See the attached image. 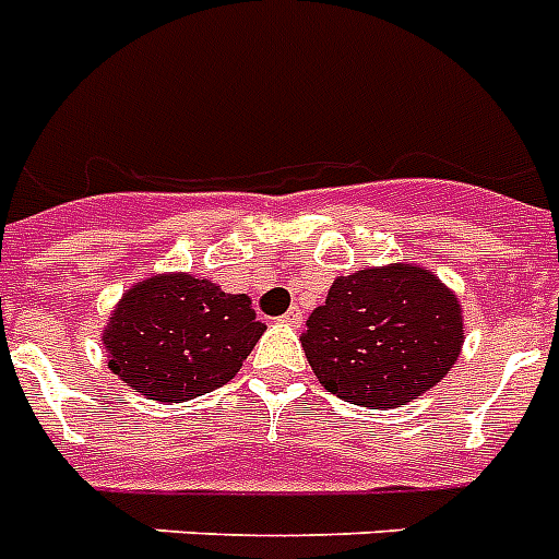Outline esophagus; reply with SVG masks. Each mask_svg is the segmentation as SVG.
<instances>
[{
    "label": "esophagus",
    "mask_w": 559,
    "mask_h": 559,
    "mask_svg": "<svg viewBox=\"0 0 559 559\" xmlns=\"http://www.w3.org/2000/svg\"><path fill=\"white\" fill-rule=\"evenodd\" d=\"M281 321H284V324H289V326H298V324H301V310H298V307H289V310L281 316Z\"/></svg>",
    "instance_id": "34e87169"
}]
</instances>
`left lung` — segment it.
Returning <instances> with one entry per match:
<instances>
[{
    "instance_id": "obj_1",
    "label": "left lung",
    "mask_w": 559,
    "mask_h": 559,
    "mask_svg": "<svg viewBox=\"0 0 559 559\" xmlns=\"http://www.w3.org/2000/svg\"><path fill=\"white\" fill-rule=\"evenodd\" d=\"M301 347L324 390L373 411L399 407L460 356V301L421 266L353 272L333 281Z\"/></svg>"
}]
</instances>
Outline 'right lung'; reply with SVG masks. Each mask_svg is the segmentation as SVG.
<instances>
[{
    "instance_id": "add662e5",
    "label": "right lung",
    "mask_w": 559,
    "mask_h": 559,
    "mask_svg": "<svg viewBox=\"0 0 559 559\" xmlns=\"http://www.w3.org/2000/svg\"><path fill=\"white\" fill-rule=\"evenodd\" d=\"M264 330L247 295L192 275H154L122 295L103 342L129 388L186 402L224 388Z\"/></svg>"
}]
</instances>
